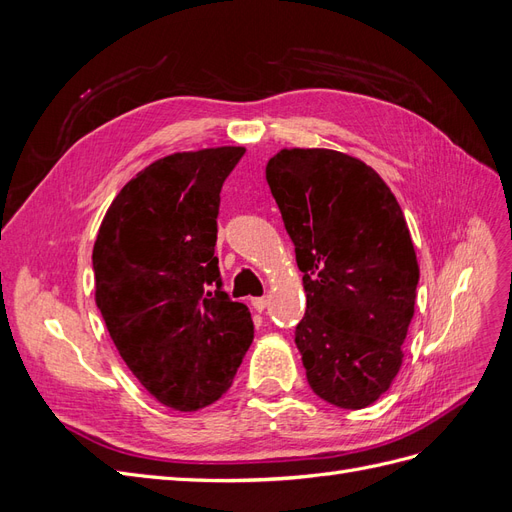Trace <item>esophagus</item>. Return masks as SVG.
<instances>
[{
    "instance_id": "1",
    "label": "esophagus",
    "mask_w": 512,
    "mask_h": 512,
    "mask_svg": "<svg viewBox=\"0 0 512 512\" xmlns=\"http://www.w3.org/2000/svg\"><path fill=\"white\" fill-rule=\"evenodd\" d=\"M267 305H269V299H267V297H256V299H252V307L256 309V312H265Z\"/></svg>"
}]
</instances>
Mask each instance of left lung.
<instances>
[{"mask_svg":"<svg viewBox=\"0 0 512 512\" xmlns=\"http://www.w3.org/2000/svg\"><path fill=\"white\" fill-rule=\"evenodd\" d=\"M267 183L303 273L294 344L307 382L329 404L361 410L397 376L414 316L418 265L404 211L374 168L331 149H282Z\"/></svg>","mask_w":512,"mask_h":512,"instance_id":"1","label":"left lung"}]
</instances>
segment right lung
<instances>
[{
    "label": "right lung",
    "instance_id": "1",
    "mask_svg": "<svg viewBox=\"0 0 512 512\" xmlns=\"http://www.w3.org/2000/svg\"><path fill=\"white\" fill-rule=\"evenodd\" d=\"M243 153L218 147L153 162L123 185L94 245L96 303L121 359L181 412L218 401L254 339L215 258L220 192Z\"/></svg>",
    "mask_w": 512,
    "mask_h": 512
}]
</instances>
